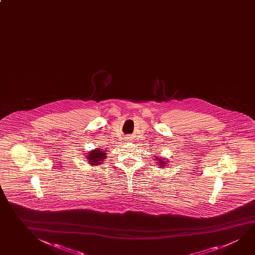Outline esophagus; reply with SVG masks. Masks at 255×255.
<instances>
[{"instance_id":"obj_1","label":"esophagus","mask_w":255,"mask_h":255,"mask_svg":"<svg viewBox=\"0 0 255 255\" xmlns=\"http://www.w3.org/2000/svg\"><path fill=\"white\" fill-rule=\"evenodd\" d=\"M126 141H132V140H133V138H129V137H126Z\"/></svg>"}]
</instances>
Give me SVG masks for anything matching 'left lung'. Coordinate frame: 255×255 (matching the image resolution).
<instances>
[{
    "instance_id": "8db88e82",
    "label": "left lung",
    "mask_w": 255,
    "mask_h": 255,
    "mask_svg": "<svg viewBox=\"0 0 255 255\" xmlns=\"http://www.w3.org/2000/svg\"><path fill=\"white\" fill-rule=\"evenodd\" d=\"M154 157H155V160L157 163V165H159L160 168H163V167H165V165H167V163H166V161L165 160L164 157H157V156H154Z\"/></svg>"
}]
</instances>
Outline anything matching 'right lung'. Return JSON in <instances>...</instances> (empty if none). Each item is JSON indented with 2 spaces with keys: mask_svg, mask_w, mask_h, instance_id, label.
Wrapping results in <instances>:
<instances>
[{
  "mask_svg": "<svg viewBox=\"0 0 255 255\" xmlns=\"http://www.w3.org/2000/svg\"><path fill=\"white\" fill-rule=\"evenodd\" d=\"M108 150L107 148L104 149L103 147H96L93 150L88 152V155H86L87 161H89V164L91 166H98L104 163L108 158Z\"/></svg>",
  "mask_w": 255,
  "mask_h": 255,
  "instance_id": "1",
  "label": "right lung"
}]
</instances>
